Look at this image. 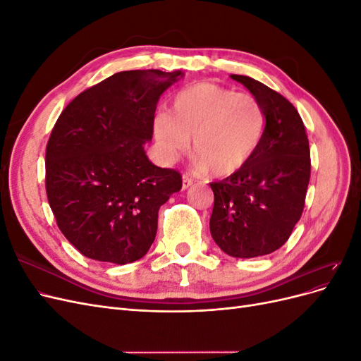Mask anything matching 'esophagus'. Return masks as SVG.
<instances>
[{
	"instance_id": "1",
	"label": "esophagus",
	"mask_w": 361,
	"mask_h": 361,
	"mask_svg": "<svg viewBox=\"0 0 361 361\" xmlns=\"http://www.w3.org/2000/svg\"><path fill=\"white\" fill-rule=\"evenodd\" d=\"M192 185V179L188 176V174H183L182 176V188L183 190H187V188H190Z\"/></svg>"
}]
</instances>
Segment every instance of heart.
<instances>
[{
	"label": "heart",
	"mask_w": 361,
	"mask_h": 361,
	"mask_svg": "<svg viewBox=\"0 0 361 361\" xmlns=\"http://www.w3.org/2000/svg\"><path fill=\"white\" fill-rule=\"evenodd\" d=\"M265 129V113L250 93H235L211 82L180 90L170 114H159L154 134L167 158L188 149L192 138L195 167L212 176H228L253 157Z\"/></svg>",
	"instance_id": "1"
}]
</instances>
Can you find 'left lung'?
Segmentation results:
<instances>
[{"label": "left lung", "mask_w": 361, "mask_h": 361, "mask_svg": "<svg viewBox=\"0 0 361 361\" xmlns=\"http://www.w3.org/2000/svg\"><path fill=\"white\" fill-rule=\"evenodd\" d=\"M260 102L265 129L244 166L212 182L211 235L232 257L272 253L301 218L310 180V149L302 120L286 97L250 76L231 75Z\"/></svg>", "instance_id": "1"}]
</instances>
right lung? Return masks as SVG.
Wrapping results in <instances>:
<instances>
[{
    "label": "right lung",
    "instance_id": "obj_1",
    "mask_svg": "<svg viewBox=\"0 0 361 361\" xmlns=\"http://www.w3.org/2000/svg\"><path fill=\"white\" fill-rule=\"evenodd\" d=\"M180 71H125L64 108L47 146V195L57 226L85 257L125 265L154 244L158 211L182 188L180 173L152 164L159 96Z\"/></svg>",
    "mask_w": 361,
    "mask_h": 361
}]
</instances>
